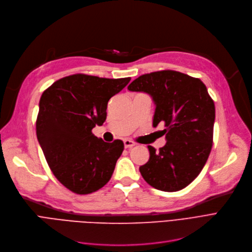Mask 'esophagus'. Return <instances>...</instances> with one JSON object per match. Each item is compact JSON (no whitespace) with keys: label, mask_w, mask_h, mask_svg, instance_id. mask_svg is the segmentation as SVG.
I'll return each mask as SVG.
<instances>
[{"label":"esophagus","mask_w":252,"mask_h":252,"mask_svg":"<svg viewBox=\"0 0 252 252\" xmlns=\"http://www.w3.org/2000/svg\"><path fill=\"white\" fill-rule=\"evenodd\" d=\"M134 146H135V142L134 141L130 140V139H125L124 140V147H125V149H130V148H132Z\"/></svg>","instance_id":"obj_1"}]
</instances>
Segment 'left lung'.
Here are the masks:
<instances>
[{
    "mask_svg": "<svg viewBox=\"0 0 252 252\" xmlns=\"http://www.w3.org/2000/svg\"><path fill=\"white\" fill-rule=\"evenodd\" d=\"M128 90L150 94L153 126H165L166 145L159 151L148 146L150 159L139 167L143 179L160 190L183 189L199 175L212 148L215 107L205 84L166 69L138 77Z\"/></svg>",
    "mask_w": 252,
    "mask_h": 252,
    "instance_id": "8db88e82",
    "label": "left lung"
}]
</instances>
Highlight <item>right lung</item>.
<instances>
[{"label": "right lung", "instance_id": "right-lung-1", "mask_svg": "<svg viewBox=\"0 0 252 252\" xmlns=\"http://www.w3.org/2000/svg\"><path fill=\"white\" fill-rule=\"evenodd\" d=\"M130 80L76 74L57 80L43 92L37 137L51 171L73 193H93L111 179L124 143L104 142L92 129L103 124L107 102Z\"/></svg>", "mask_w": 252, "mask_h": 252}]
</instances>
